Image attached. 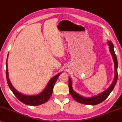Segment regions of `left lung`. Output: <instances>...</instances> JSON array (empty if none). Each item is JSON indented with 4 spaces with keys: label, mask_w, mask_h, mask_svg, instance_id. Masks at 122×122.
Wrapping results in <instances>:
<instances>
[{
    "label": "left lung",
    "mask_w": 122,
    "mask_h": 122,
    "mask_svg": "<svg viewBox=\"0 0 122 122\" xmlns=\"http://www.w3.org/2000/svg\"><path fill=\"white\" fill-rule=\"evenodd\" d=\"M107 44L109 46V50L111 53L112 59L114 62V66H115V78L113 81L112 84L108 88L107 90L105 91L100 93V94L98 95L93 96L92 97H84L80 96V94L77 93L73 90L72 87V82L70 78H69V82H68V87L69 93L71 95L75 101L79 103H81L83 104H86V105H97V104L101 103L104 100L106 99V98L109 96L110 93L112 92V91L113 90L114 87L116 84L118 79V73H117V68H118V62L116 55L115 53V51L113 49V44L112 43L111 41H107Z\"/></svg>",
    "instance_id": "1"
}]
</instances>
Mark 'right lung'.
Masks as SVG:
<instances>
[{"mask_svg": "<svg viewBox=\"0 0 122 122\" xmlns=\"http://www.w3.org/2000/svg\"><path fill=\"white\" fill-rule=\"evenodd\" d=\"M8 55H7L6 62V75L7 82L8 84L10 90L12 91L13 93L19 101L22 102L27 105L30 106H37L41 104H44L47 102L49 99L50 97L51 96L52 93L53 91V88L57 79L59 78L62 72L59 73L55 76H53L51 80H49V82L46 88L44 89L41 92L40 94L37 95H25V94H22L19 92L14 87L12 86V84L9 78V72H8V67H7V59H8Z\"/></svg>", "mask_w": 122, "mask_h": 122, "instance_id": "right-lung-1", "label": "right lung"}]
</instances>
